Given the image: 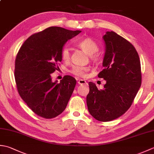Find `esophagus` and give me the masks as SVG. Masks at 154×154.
Returning a JSON list of instances; mask_svg holds the SVG:
<instances>
[{
    "instance_id": "34e87169",
    "label": "esophagus",
    "mask_w": 154,
    "mask_h": 154,
    "mask_svg": "<svg viewBox=\"0 0 154 154\" xmlns=\"http://www.w3.org/2000/svg\"><path fill=\"white\" fill-rule=\"evenodd\" d=\"M78 83H79V85H85L87 84V82L85 80H83V79H79L78 80Z\"/></svg>"
}]
</instances>
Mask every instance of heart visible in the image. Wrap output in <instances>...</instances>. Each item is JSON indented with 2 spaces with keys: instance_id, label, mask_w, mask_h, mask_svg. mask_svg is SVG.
I'll use <instances>...</instances> for the list:
<instances>
[{
  "instance_id": "obj_1",
  "label": "heart",
  "mask_w": 154,
  "mask_h": 154,
  "mask_svg": "<svg viewBox=\"0 0 154 154\" xmlns=\"http://www.w3.org/2000/svg\"><path fill=\"white\" fill-rule=\"evenodd\" d=\"M77 45L82 49L87 54H90L91 60L97 61L99 60V55L96 52L99 50V46L94 40L90 37H87L81 39L77 42ZM70 49L68 45H65L62 47L61 50V59L65 62L70 60ZM89 71V68L85 66H73L70 69V73L78 77L85 78L87 76V72Z\"/></svg>"
}]
</instances>
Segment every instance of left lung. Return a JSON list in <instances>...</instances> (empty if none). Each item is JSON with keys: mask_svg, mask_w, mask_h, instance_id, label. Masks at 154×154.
I'll return each instance as SVG.
<instances>
[{"mask_svg": "<svg viewBox=\"0 0 154 154\" xmlns=\"http://www.w3.org/2000/svg\"><path fill=\"white\" fill-rule=\"evenodd\" d=\"M106 52L104 69L98 74L106 83L99 90L89 82L87 104L91 116L100 122H109L129 109L141 86V65L134 46L114 32L103 36Z\"/></svg>", "mask_w": 154, "mask_h": 154, "instance_id": "8db88e82", "label": "left lung"}]
</instances>
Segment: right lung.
<instances>
[{
    "instance_id": "obj_1",
    "label": "right lung",
    "mask_w": 154,
    "mask_h": 154,
    "mask_svg": "<svg viewBox=\"0 0 154 154\" xmlns=\"http://www.w3.org/2000/svg\"><path fill=\"white\" fill-rule=\"evenodd\" d=\"M81 32L51 26L30 35L16 55L14 78L22 99L38 116L51 119L66 108L76 79L65 75L57 83L51 74L59 69L61 50L68 40Z\"/></svg>"
}]
</instances>
